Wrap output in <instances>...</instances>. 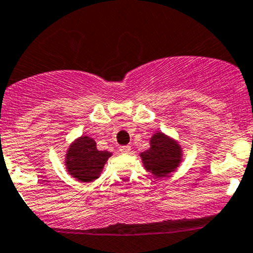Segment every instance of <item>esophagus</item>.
I'll return each instance as SVG.
<instances>
[{
	"mask_svg": "<svg viewBox=\"0 0 253 253\" xmlns=\"http://www.w3.org/2000/svg\"><path fill=\"white\" fill-rule=\"evenodd\" d=\"M119 150L122 154H128V153L131 152V147H129V145H122V147H120Z\"/></svg>",
	"mask_w": 253,
	"mask_h": 253,
	"instance_id": "34e87169",
	"label": "esophagus"
}]
</instances>
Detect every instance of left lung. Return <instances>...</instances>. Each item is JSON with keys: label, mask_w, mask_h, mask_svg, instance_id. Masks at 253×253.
<instances>
[{"label": "left lung", "mask_w": 253, "mask_h": 253, "mask_svg": "<svg viewBox=\"0 0 253 253\" xmlns=\"http://www.w3.org/2000/svg\"><path fill=\"white\" fill-rule=\"evenodd\" d=\"M145 169L158 177L167 176L178 167L181 148L174 139L158 132L150 139V148L141 153Z\"/></svg>", "instance_id": "1"}]
</instances>
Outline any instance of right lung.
<instances>
[{
  "instance_id": "right-lung-1",
  "label": "right lung",
  "mask_w": 253,
  "mask_h": 253,
  "mask_svg": "<svg viewBox=\"0 0 253 253\" xmlns=\"http://www.w3.org/2000/svg\"><path fill=\"white\" fill-rule=\"evenodd\" d=\"M111 153L96 149V143L88 136H82L71 144L66 155V167L73 177L90 182L99 177Z\"/></svg>"
}]
</instances>
